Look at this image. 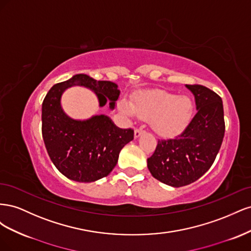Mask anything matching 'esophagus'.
<instances>
[{"label": "esophagus", "mask_w": 251, "mask_h": 251, "mask_svg": "<svg viewBox=\"0 0 251 251\" xmlns=\"http://www.w3.org/2000/svg\"><path fill=\"white\" fill-rule=\"evenodd\" d=\"M142 134H144V131L142 130V128H136L135 133H134V137L135 138H138V137H140Z\"/></svg>", "instance_id": "34e87169"}]
</instances>
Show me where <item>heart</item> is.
<instances>
[{"instance_id": "1", "label": "heart", "mask_w": 251, "mask_h": 251, "mask_svg": "<svg viewBox=\"0 0 251 251\" xmlns=\"http://www.w3.org/2000/svg\"><path fill=\"white\" fill-rule=\"evenodd\" d=\"M120 109L127 115L136 114L143 119H151V127L163 137H171L182 132L189 124L194 113V103L187 96H179L153 91L135 98L132 107L121 101Z\"/></svg>"}]
</instances>
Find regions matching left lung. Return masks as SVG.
Listing matches in <instances>:
<instances>
[{
    "label": "left lung",
    "mask_w": 251,
    "mask_h": 251,
    "mask_svg": "<svg viewBox=\"0 0 251 251\" xmlns=\"http://www.w3.org/2000/svg\"><path fill=\"white\" fill-rule=\"evenodd\" d=\"M195 95L197 113L184 131L172 139H159L148 158L151 176L174 187L193 183L214 163L225 133L223 102L214 91L186 85Z\"/></svg>",
    "instance_id": "obj_1"
}]
</instances>
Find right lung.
I'll use <instances>...</instances> for the list:
<instances>
[{"instance_id":"1","label":"right lung","mask_w":251,"mask_h":251,"mask_svg":"<svg viewBox=\"0 0 251 251\" xmlns=\"http://www.w3.org/2000/svg\"><path fill=\"white\" fill-rule=\"evenodd\" d=\"M72 86L89 88L96 94L100 107L108 100L114 109L120 91L116 83L95 80L76 74L53 86L42 104V134L51 161L64 176L77 182H93L112 172L121 149L134 139L132 128H119L105 115L74 120L60 105L64 91Z\"/></svg>"}]
</instances>
